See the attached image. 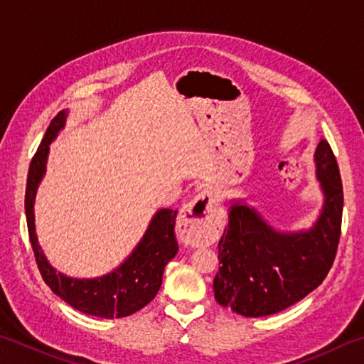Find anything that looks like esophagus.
Wrapping results in <instances>:
<instances>
[{"instance_id": "34e87169", "label": "esophagus", "mask_w": 364, "mask_h": 364, "mask_svg": "<svg viewBox=\"0 0 364 364\" xmlns=\"http://www.w3.org/2000/svg\"><path fill=\"white\" fill-rule=\"evenodd\" d=\"M220 228L218 199L212 191H204L184 205L178 217V230L184 244H208Z\"/></svg>"}]
</instances>
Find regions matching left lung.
<instances>
[{
    "instance_id": "obj_1",
    "label": "left lung",
    "mask_w": 364,
    "mask_h": 364,
    "mask_svg": "<svg viewBox=\"0 0 364 364\" xmlns=\"http://www.w3.org/2000/svg\"><path fill=\"white\" fill-rule=\"evenodd\" d=\"M323 205L308 230L281 231L255 207L232 199L218 242L215 300L247 318L286 310L321 284L334 263L341 237L343 191L337 160L321 138L315 151Z\"/></svg>"
}]
</instances>
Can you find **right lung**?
<instances>
[{
  "instance_id": "right-lung-1",
  "label": "right lung",
  "mask_w": 364,
  "mask_h": 364,
  "mask_svg": "<svg viewBox=\"0 0 364 364\" xmlns=\"http://www.w3.org/2000/svg\"><path fill=\"white\" fill-rule=\"evenodd\" d=\"M69 109L60 110L49 123L45 138L32 159L27 176L26 215L28 236L40 273L46 284L58 297L75 310L90 316L104 319L125 318L136 313L156 297L165 264L176 255L178 242L175 237V220L178 210L160 208L149 221L146 232L136 247L110 273L97 278H70L60 273L51 263L38 244L35 232V197L43 176L46 173L49 146L65 127Z\"/></svg>"
}]
</instances>
